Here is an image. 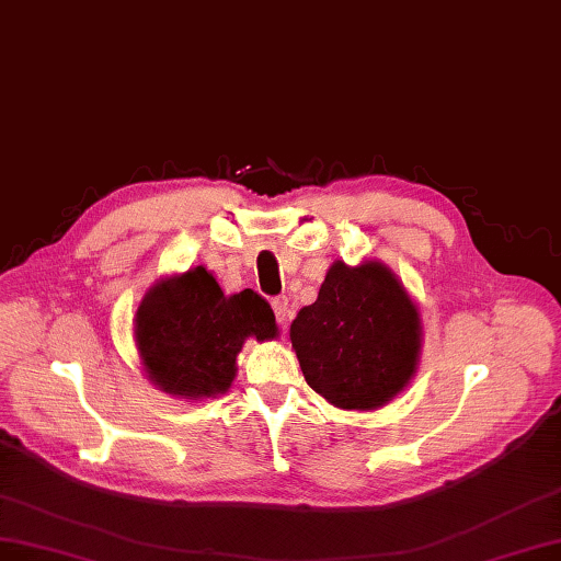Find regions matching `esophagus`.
Here are the masks:
<instances>
[{
    "label": "esophagus",
    "mask_w": 561,
    "mask_h": 561,
    "mask_svg": "<svg viewBox=\"0 0 561 561\" xmlns=\"http://www.w3.org/2000/svg\"><path fill=\"white\" fill-rule=\"evenodd\" d=\"M272 310H275V317H277V322H279L282 327H286V324L291 322L294 306H291V300L286 298V296H277L275 300H272Z\"/></svg>",
    "instance_id": "esophagus-1"
}]
</instances>
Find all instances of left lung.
Returning <instances> with one entry per match:
<instances>
[{
    "mask_svg": "<svg viewBox=\"0 0 561 561\" xmlns=\"http://www.w3.org/2000/svg\"><path fill=\"white\" fill-rule=\"evenodd\" d=\"M308 386L345 411H376L419 369L423 322L415 300L378 259L335 261L312 306L291 322Z\"/></svg>",
    "mask_w": 561,
    "mask_h": 561,
    "instance_id": "8db88e82",
    "label": "left lung"
}]
</instances>
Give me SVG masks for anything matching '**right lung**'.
I'll return each instance as SVG.
<instances>
[{"label":"right lung","mask_w":561,"mask_h":561,"mask_svg":"<svg viewBox=\"0 0 561 561\" xmlns=\"http://www.w3.org/2000/svg\"><path fill=\"white\" fill-rule=\"evenodd\" d=\"M277 335L265 298L251 289L226 296L204 265L154 282L134 317V341L148 380L190 402L230 390L247 339L265 343Z\"/></svg>","instance_id":"right-lung-1"}]
</instances>
